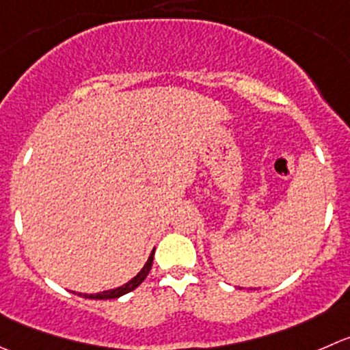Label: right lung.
<instances>
[{
  "label": "right lung",
  "instance_id": "1",
  "mask_svg": "<svg viewBox=\"0 0 350 350\" xmlns=\"http://www.w3.org/2000/svg\"><path fill=\"white\" fill-rule=\"evenodd\" d=\"M154 253H155V250H152L150 256H148V260H147V263L144 265V269H142L140 272H138L137 275H135L133 279L130 280V282L124 284V286L116 287V289L104 291V293H97V294H81V293H78V296L89 297V299H116V297H121V296H124V294L131 293V291L137 289V287L140 286V284L144 282L145 279H147L148 272H150V269H152V261H154Z\"/></svg>",
  "mask_w": 350,
  "mask_h": 350
}]
</instances>
